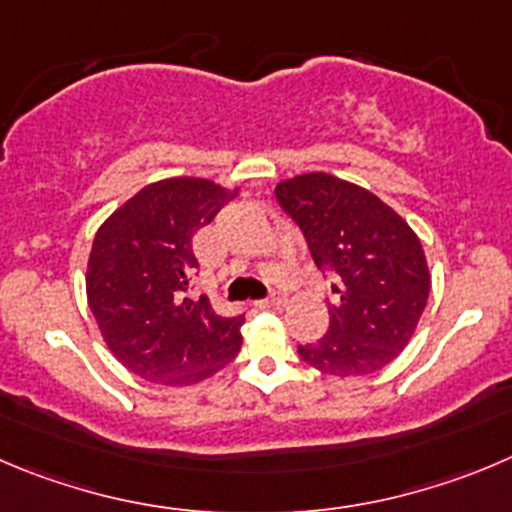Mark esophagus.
I'll return each mask as SVG.
<instances>
[{"instance_id":"1","label":"esophagus","mask_w":512,"mask_h":512,"mask_svg":"<svg viewBox=\"0 0 512 512\" xmlns=\"http://www.w3.org/2000/svg\"><path fill=\"white\" fill-rule=\"evenodd\" d=\"M284 301H286V296L281 294V291H271V294L266 296V299L259 301V306H264V309H266V306H281V304H284Z\"/></svg>"}]
</instances>
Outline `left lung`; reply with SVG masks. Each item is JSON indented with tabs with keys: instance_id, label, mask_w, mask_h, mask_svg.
Listing matches in <instances>:
<instances>
[{
	"instance_id": "8db88e82",
	"label": "left lung",
	"mask_w": 512,
	"mask_h": 512,
	"mask_svg": "<svg viewBox=\"0 0 512 512\" xmlns=\"http://www.w3.org/2000/svg\"><path fill=\"white\" fill-rule=\"evenodd\" d=\"M276 201L304 233L316 269L337 281L329 332L299 344V357L332 377L387 367L412 339L430 296L420 238L374 193L329 173L284 180Z\"/></svg>"
}]
</instances>
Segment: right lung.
Wrapping results in <instances>:
<instances>
[{
    "mask_svg": "<svg viewBox=\"0 0 512 512\" xmlns=\"http://www.w3.org/2000/svg\"><path fill=\"white\" fill-rule=\"evenodd\" d=\"M228 198L211 180H160L120 206L92 241L90 311L118 362L148 382H203L241 349L243 314L221 316L206 296H188L198 274L193 236Z\"/></svg>",
    "mask_w": 512,
    "mask_h": 512,
    "instance_id": "1",
    "label": "right lung"
}]
</instances>
